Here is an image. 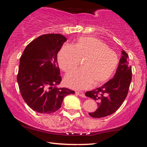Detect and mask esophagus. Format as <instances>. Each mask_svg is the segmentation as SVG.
Masks as SVG:
<instances>
[{"mask_svg":"<svg viewBox=\"0 0 147 147\" xmlns=\"http://www.w3.org/2000/svg\"><path fill=\"white\" fill-rule=\"evenodd\" d=\"M76 94H78L80 96H81V97H85V94L82 92H80V91H76Z\"/></svg>","mask_w":147,"mask_h":147,"instance_id":"esophagus-1","label":"esophagus"}]
</instances>
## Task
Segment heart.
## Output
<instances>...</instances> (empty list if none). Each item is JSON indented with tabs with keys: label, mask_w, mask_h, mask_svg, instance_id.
Listing matches in <instances>:
<instances>
[{
	"label": "heart",
	"mask_w": 147,
	"mask_h": 147,
	"mask_svg": "<svg viewBox=\"0 0 147 147\" xmlns=\"http://www.w3.org/2000/svg\"><path fill=\"white\" fill-rule=\"evenodd\" d=\"M80 60L82 61V69L67 74L64 78L66 86L78 90L88 88L91 84L103 85L111 78L119 64L117 54L93 37L79 38L73 46L66 45L58 53L59 65L66 73L75 69Z\"/></svg>",
	"instance_id": "obj_1"
}]
</instances>
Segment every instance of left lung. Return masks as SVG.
<instances>
[{"label":"left lung","instance_id":"obj_1","mask_svg":"<svg viewBox=\"0 0 147 147\" xmlns=\"http://www.w3.org/2000/svg\"><path fill=\"white\" fill-rule=\"evenodd\" d=\"M121 54L113 78L100 88L86 93V96L97 102V109L89 113L92 117H104L115 113L127 96L131 80V68L128 63L127 53L123 50Z\"/></svg>","mask_w":147,"mask_h":147}]
</instances>
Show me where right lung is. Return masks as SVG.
Here are the masks:
<instances>
[{
    "label": "right lung",
    "mask_w": 147,
    "mask_h": 147,
    "mask_svg": "<svg viewBox=\"0 0 147 147\" xmlns=\"http://www.w3.org/2000/svg\"><path fill=\"white\" fill-rule=\"evenodd\" d=\"M65 37L43 35L30 43L20 58L17 80L24 102L39 113H53L61 108L65 96L74 91L58 88L61 81L57 54Z\"/></svg>",
    "instance_id": "add662e5"
}]
</instances>
